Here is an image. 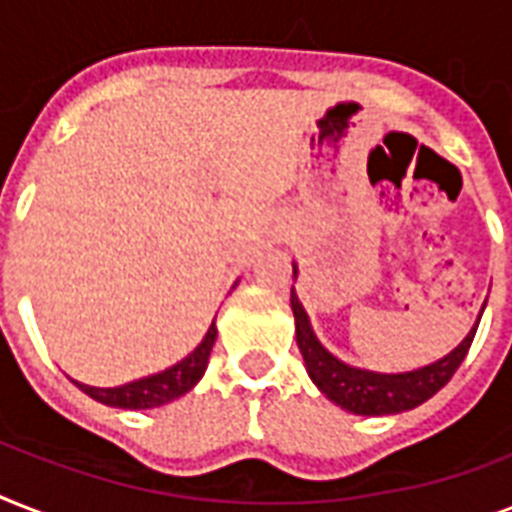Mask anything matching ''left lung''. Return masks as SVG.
<instances>
[{"mask_svg":"<svg viewBox=\"0 0 512 512\" xmlns=\"http://www.w3.org/2000/svg\"><path fill=\"white\" fill-rule=\"evenodd\" d=\"M292 313H295L297 345H300V353H303L311 380L319 385L324 396H329L335 404H340L342 409H348L353 414L406 412V409H414L422 401H428L430 396H436L438 390L452 380L457 366L465 361L478 329L476 324L468 332V337L449 356L436 361V364L422 366V369H414V372L404 374H377L337 361L316 340L311 321H308V313L303 311V305H300L295 292H292Z\"/></svg>","mask_w":512,"mask_h":512,"instance_id":"obj_1","label":"left lung"}]
</instances>
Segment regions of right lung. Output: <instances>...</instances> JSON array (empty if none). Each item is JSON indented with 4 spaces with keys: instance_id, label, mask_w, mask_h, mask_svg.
Instances as JSON below:
<instances>
[{
    "instance_id": "obj_1",
    "label": "right lung",
    "mask_w": 512,
    "mask_h": 512,
    "mask_svg": "<svg viewBox=\"0 0 512 512\" xmlns=\"http://www.w3.org/2000/svg\"><path fill=\"white\" fill-rule=\"evenodd\" d=\"M215 337L217 329L215 321H212V327H209L201 345L193 350L191 356H185L180 364L170 366V369H164L159 374H151V377H143V380L127 382V385H119V388H90V385H82V382H76V385L100 404L119 406V409H154V406H162L188 393L201 380V374L207 369L209 350L215 345Z\"/></svg>"
}]
</instances>
